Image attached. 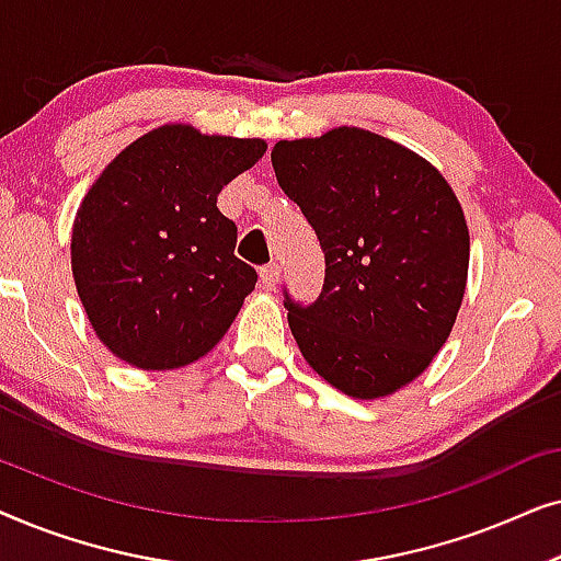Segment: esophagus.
Listing matches in <instances>:
<instances>
[{
  "mask_svg": "<svg viewBox=\"0 0 561 561\" xmlns=\"http://www.w3.org/2000/svg\"><path fill=\"white\" fill-rule=\"evenodd\" d=\"M280 278V265L267 263L260 267V280H263V288H275V283Z\"/></svg>",
  "mask_w": 561,
  "mask_h": 561,
  "instance_id": "esophagus-1",
  "label": "esophagus"
}]
</instances>
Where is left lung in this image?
<instances>
[{
    "label": "left lung",
    "instance_id": "1",
    "mask_svg": "<svg viewBox=\"0 0 561 561\" xmlns=\"http://www.w3.org/2000/svg\"><path fill=\"white\" fill-rule=\"evenodd\" d=\"M271 160L327 265L311 304L283 288L301 355L342 393L390 396L432 365L462 304L470 232L455 191L416 152L357 127L280 140Z\"/></svg>",
    "mask_w": 561,
    "mask_h": 561
}]
</instances>
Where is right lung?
Masks as SVG:
<instances>
[{
  "label": "right lung",
  "instance_id": "1",
  "mask_svg": "<svg viewBox=\"0 0 561 561\" xmlns=\"http://www.w3.org/2000/svg\"><path fill=\"white\" fill-rule=\"evenodd\" d=\"M263 140L165 125L119 152L73 221L71 267L99 340L142 370L204 357L255 288L234 255L219 191L263 158Z\"/></svg>",
  "mask_w": 561,
  "mask_h": 561
}]
</instances>
